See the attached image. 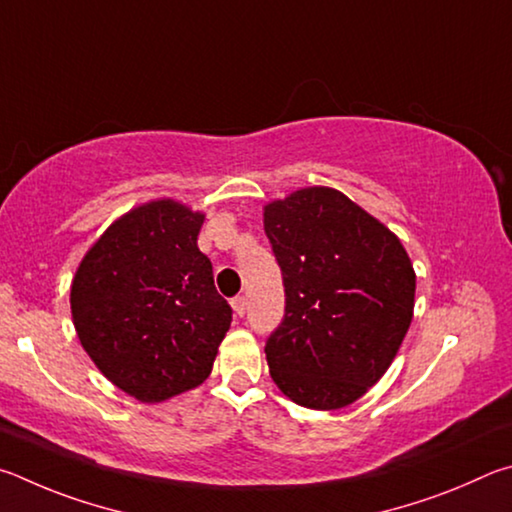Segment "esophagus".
I'll use <instances>...</instances> for the list:
<instances>
[{
    "label": "esophagus",
    "instance_id": "obj_1",
    "mask_svg": "<svg viewBox=\"0 0 512 512\" xmlns=\"http://www.w3.org/2000/svg\"><path fill=\"white\" fill-rule=\"evenodd\" d=\"M231 308H233V312H236L238 317L245 315V310H247L245 297H242V294H238V297H233V299H231Z\"/></svg>",
    "mask_w": 512,
    "mask_h": 512
}]
</instances>
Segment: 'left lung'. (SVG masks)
I'll return each mask as SVG.
<instances>
[{"instance_id":"1","label":"left lung","mask_w":512,"mask_h":512,"mask_svg":"<svg viewBox=\"0 0 512 512\" xmlns=\"http://www.w3.org/2000/svg\"><path fill=\"white\" fill-rule=\"evenodd\" d=\"M263 215L285 288V315L265 342L272 380L301 407L351 405L409 330L416 274L407 251L335 188H301Z\"/></svg>"}]
</instances>
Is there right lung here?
<instances>
[{
  "mask_svg": "<svg viewBox=\"0 0 512 512\" xmlns=\"http://www.w3.org/2000/svg\"><path fill=\"white\" fill-rule=\"evenodd\" d=\"M204 215L173 200L132 209L87 251L71 283L80 344L107 380L161 402L209 378L231 326L197 233Z\"/></svg>",
  "mask_w": 512,
  "mask_h": 512,
  "instance_id": "right-lung-1",
  "label": "right lung"
}]
</instances>
